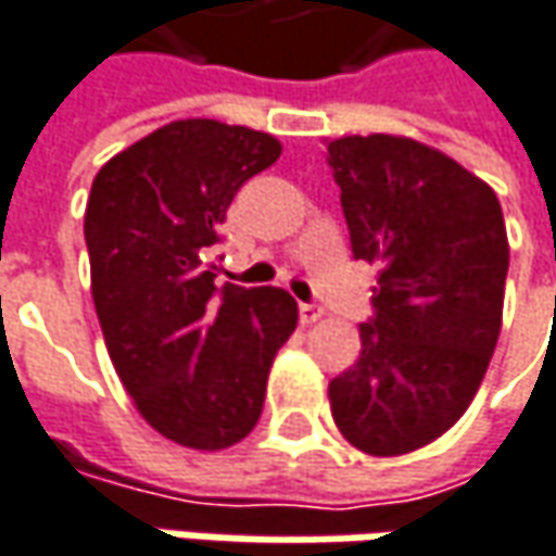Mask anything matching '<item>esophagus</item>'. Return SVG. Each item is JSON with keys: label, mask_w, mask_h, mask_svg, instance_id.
<instances>
[{"label": "esophagus", "mask_w": 556, "mask_h": 556, "mask_svg": "<svg viewBox=\"0 0 556 556\" xmlns=\"http://www.w3.org/2000/svg\"><path fill=\"white\" fill-rule=\"evenodd\" d=\"M298 313H300V323H303V326H309V323H316V319L323 316V306L309 300V303H298Z\"/></svg>", "instance_id": "esophagus-1"}]
</instances>
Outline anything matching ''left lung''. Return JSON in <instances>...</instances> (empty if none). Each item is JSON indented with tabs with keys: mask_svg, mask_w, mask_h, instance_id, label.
<instances>
[{
	"mask_svg": "<svg viewBox=\"0 0 556 556\" xmlns=\"http://www.w3.org/2000/svg\"><path fill=\"white\" fill-rule=\"evenodd\" d=\"M354 258L377 262L361 357L329 382L348 443L402 456L471 405L503 319L509 268L494 189L453 157L399 136L329 144Z\"/></svg>",
	"mask_w": 556,
	"mask_h": 556,
	"instance_id": "obj_1",
	"label": "left lung"
}]
</instances>
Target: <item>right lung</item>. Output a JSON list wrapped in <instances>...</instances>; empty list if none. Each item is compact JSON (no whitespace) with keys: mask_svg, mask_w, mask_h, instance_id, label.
<instances>
[{"mask_svg":"<svg viewBox=\"0 0 556 556\" xmlns=\"http://www.w3.org/2000/svg\"><path fill=\"white\" fill-rule=\"evenodd\" d=\"M278 154L268 132L177 119L91 186L85 243L110 361L141 417L189 450H227L256 427L271 361L298 326L288 291L215 285L227 208Z\"/></svg>","mask_w":556,"mask_h":556,"instance_id":"1","label":"right lung"}]
</instances>
